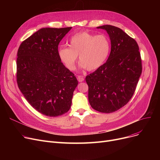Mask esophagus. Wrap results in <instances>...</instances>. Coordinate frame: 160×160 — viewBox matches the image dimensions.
<instances>
[{
  "label": "esophagus",
  "instance_id": "1",
  "mask_svg": "<svg viewBox=\"0 0 160 160\" xmlns=\"http://www.w3.org/2000/svg\"><path fill=\"white\" fill-rule=\"evenodd\" d=\"M77 80L79 82H83V80H84V78H83V77H82V76H78L77 77Z\"/></svg>",
  "mask_w": 160,
  "mask_h": 160
}]
</instances>
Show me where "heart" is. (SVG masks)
<instances>
[{"label": "heart", "mask_w": 160, "mask_h": 160, "mask_svg": "<svg viewBox=\"0 0 160 160\" xmlns=\"http://www.w3.org/2000/svg\"><path fill=\"white\" fill-rule=\"evenodd\" d=\"M110 48V41L106 36L81 32L70 39L69 47H60L58 55L62 63L70 71L75 69L79 55L80 67L91 71L101 66L108 56Z\"/></svg>", "instance_id": "heart-1"}]
</instances>
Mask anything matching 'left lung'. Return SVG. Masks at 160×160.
<instances>
[{"mask_svg":"<svg viewBox=\"0 0 160 160\" xmlns=\"http://www.w3.org/2000/svg\"><path fill=\"white\" fill-rule=\"evenodd\" d=\"M105 30L111 41V52L105 63L86 77L88 99L94 110L112 113L127 104L135 92L142 72L141 54L136 40L112 25Z\"/></svg>","mask_w":160,"mask_h":160,"instance_id":"left-lung-1","label":"left lung"}]
</instances>
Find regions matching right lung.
I'll return each mask as SVG.
<instances>
[{
	"label": "right lung",
	"instance_id": "right-lung-1",
	"mask_svg": "<svg viewBox=\"0 0 160 160\" xmlns=\"http://www.w3.org/2000/svg\"><path fill=\"white\" fill-rule=\"evenodd\" d=\"M72 27L43 28L22 42L17 58V82L39 113L57 117L69 110L78 85L58 55V45Z\"/></svg>",
	"mask_w": 160,
	"mask_h": 160
}]
</instances>
